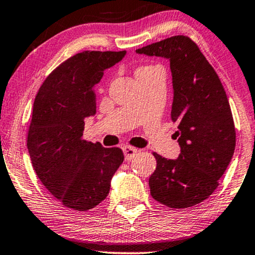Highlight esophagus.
<instances>
[{
	"instance_id": "34e87169",
	"label": "esophagus",
	"mask_w": 255,
	"mask_h": 255,
	"mask_svg": "<svg viewBox=\"0 0 255 255\" xmlns=\"http://www.w3.org/2000/svg\"><path fill=\"white\" fill-rule=\"evenodd\" d=\"M123 152L125 155V160H131L132 158H134L135 154L139 152V149L132 147V146H123Z\"/></svg>"
}]
</instances>
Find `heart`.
I'll use <instances>...</instances> for the list:
<instances>
[{"label": "heart", "mask_w": 255, "mask_h": 255, "mask_svg": "<svg viewBox=\"0 0 255 255\" xmlns=\"http://www.w3.org/2000/svg\"><path fill=\"white\" fill-rule=\"evenodd\" d=\"M155 67H156V66H142V67L137 69V74H139V73L148 72V71H151V69H154Z\"/></svg>", "instance_id": "1"}]
</instances>
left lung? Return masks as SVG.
I'll return each mask as SVG.
<instances>
[{"label": "left lung", "instance_id": "obj_1", "mask_svg": "<svg viewBox=\"0 0 255 255\" xmlns=\"http://www.w3.org/2000/svg\"><path fill=\"white\" fill-rule=\"evenodd\" d=\"M135 52L169 60L174 89L170 117L179 128V158L153 153L156 168L148 180L151 195L168 208L194 207L214 193L235 153L236 128L224 87L187 36L167 38Z\"/></svg>", "mask_w": 255, "mask_h": 255}]
</instances>
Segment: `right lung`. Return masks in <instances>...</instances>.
Masks as SVG:
<instances>
[{
  "label": "right lung",
  "instance_id": "obj_1",
  "mask_svg": "<svg viewBox=\"0 0 255 255\" xmlns=\"http://www.w3.org/2000/svg\"><path fill=\"white\" fill-rule=\"evenodd\" d=\"M125 51H83L47 76L34 99L27 149L37 176L62 205L87 211L108 196L124 160L118 147L82 138L85 118L96 113L94 86Z\"/></svg>",
  "mask_w": 255,
  "mask_h": 255
}]
</instances>
